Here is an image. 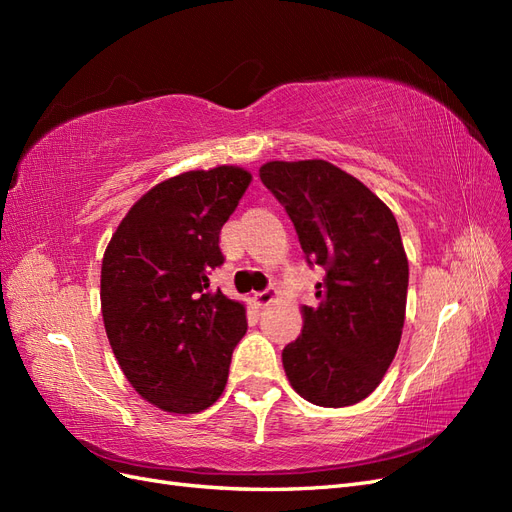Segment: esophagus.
Masks as SVG:
<instances>
[{
	"instance_id": "obj_1",
	"label": "esophagus",
	"mask_w": 512,
	"mask_h": 512,
	"mask_svg": "<svg viewBox=\"0 0 512 512\" xmlns=\"http://www.w3.org/2000/svg\"><path fill=\"white\" fill-rule=\"evenodd\" d=\"M277 299H280V290H275V288H267L265 292H256L254 294V303L258 307H267V305L275 303Z\"/></svg>"
}]
</instances>
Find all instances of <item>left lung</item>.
Returning <instances> with one entry per match:
<instances>
[{"label": "left lung", "instance_id": "left-lung-1", "mask_svg": "<svg viewBox=\"0 0 512 512\" xmlns=\"http://www.w3.org/2000/svg\"><path fill=\"white\" fill-rule=\"evenodd\" d=\"M260 179L284 205L307 258L324 267L318 305L282 352L290 386L309 404H359L393 363L406 320L408 256L393 211L327 160H273Z\"/></svg>", "mask_w": 512, "mask_h": 512}]
</instances>
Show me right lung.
Here are the masks:
<instances>
[{"mask_svg":"<svg viewBox=\"0 0 512 512\" xmlns=\"http://www.w3.org/2000/svg\"><path fill=\"white\" fill-rule=\"evenodd\" d=\"M252 173L188 170L143 194L102 258L106 337L134 391L164 412H203L224 393L230 356L247 331L245 305L209 290L220 230Z\"/></svg>","mask_w":512,"mask_h":512,"instance_id":"right-lung-1","label":"right lung"}]
</instances>
